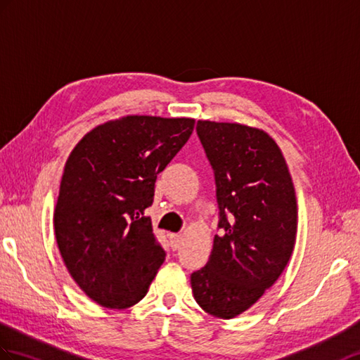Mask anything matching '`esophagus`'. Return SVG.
<instances>
[{
	"label": "esophagus",
	"mask_w": 360,
	"mask_h": 360,
	"mask_svg": "<svg viewBox=\"0 0 360 360\" xmlns=\"http://www.w3.org/2000/svg\"><path fill=\"white\" fill-rule=\"evenodd\" d=\"M169 239H170V245L173 250H178L181 242H182V236L179 235V233H172V235H169Z\"/></svg>",
	"instance_id": "obj_1"
}]
</instances>
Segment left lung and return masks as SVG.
<instances>
[{
	"label": "left lung",
	"instance_id": "obj_1",
	"mask_svg": "<svg viewBox=\"0 0 360 360\" xmlns=\"http://www.w3.org/2000/svg\"><path fill=\"white\" fill-rule=\"evenodd\" d=\"M216 182L219 235L202 269L190 276L198 305L231 319L278 281L295 248L297 204L281 148L261 129L198 121Z\"/></svg>",
	"mask_w": 360,
	"mask_h": 360
}]
</instances>
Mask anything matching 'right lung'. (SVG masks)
Wrapping results in <instances>:
<instances>
[{
  "instance_id": "add662e5",
  "label": "right lung",
  "mask_w": 360,
  "mask_h": 360,
  "mask_svg": "<svg viewBox=\"0 0 360 360\" xmlns=\"http://www.w3.org/2000/svg\"><path fill=\"white\" fill-rule=\"evenodd\" d=\"M195 129L191 118L124 116L90 130L65 162L53 225L73 281L105 308L147 295L165 252L152 219L155 182Z\"/></svg>"
}]
</instances>
